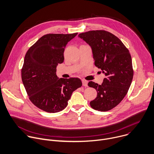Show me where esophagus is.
Masks as SVG:
<instances>
[{"instance_id": "34e87169", "label": "esophagus", "mask_w": 154, "mask_h": 154, "mask_svg": "<svg viewBox=\"0 0 154 154\" xmlns=\"http://www.w3.org/2000/svg\"><path fill=\"white\" fill-rule=\"evenodd\" d=\"M82 85H83L84 86L87 87V85H88V84H88V82H87V81L82 79Z\"/></svg>"}]
</instances>
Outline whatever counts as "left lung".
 Segmentation results:
<instances>
[{
  "label": "left lung",
  "instance_id": "8db88e82",
  "mask_svg": "<svg viewBox=\"0 0 154 154\" xmlns=\"http://www.w3.org/2000/svg\"><path fill=\"white\" fill-rule=\"evenodd\" d=\"M91 48L95 65L105 74L102 84L90 81L88 85L97 91L91 107L106 112L116 107L126 95L134 76L129 50L116 36L105 30H92L80 33Z\"/></svg>",
  "mask_w": 154,
  "mask_h": 154
}]
</instances>
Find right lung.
I'll list each match as a JSON object with an SVG mask.
<instances>
[{
  "label": "right lung",
  "instance_id": "1",
  "mask_svg": "<svg viewBox=\"0 0 154 154\" xmlns=\"http://www.w3.org/2000/svg\"><path fill=\"white\" fill-rule=\"evenodd\" d=\"M77 34L45 35L25 56L22 82L29 100L44 111L56 113L64 109L73 92L82 85L78 78H59L56 73L58 64L64 62L66 45Z\"/></svg>",
  "mask_w": 154,
  "mask_h": 154
}]
</instances>
